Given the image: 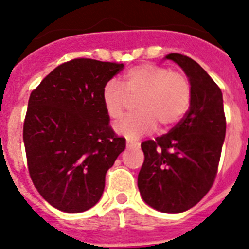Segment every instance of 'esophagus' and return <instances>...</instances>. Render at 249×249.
Returning <instances> with one entry per match:
<instances>
[{
	"instance_id": "esophagus-1",
	"label": "esophagus",
	"mask_w": 249,
	"mask_h": 249,
	"mask_svg": "<svg viewBox=\"0 0 249 249\" xmlns=\"http://www.w3.org/2000/svg\"><path fill=\"white\" fill-rule=\"evenodd\" d=\"M126 147L127 148H139L140 142H136V141H127Z\"/></svg>"
}]
</instances>
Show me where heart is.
Returning <instances> with one entry per match:
<instances>
[{
	"mask_svg": "<svg viewBox=\"0 0 249 249\" xmlns=\"http://www.w3.org/2000/svg\"><path fill=\"white\" fill-rule=\"evenodd\" d=\"M102 105L107 115L119 119L137 99V112L126 115L115 124V131L126 139L136 140L149 134L160 124L170 127L188 112L192 102V85L182 72L154 64H142L130 69L123 78V85L109 80L102 89Z\"/></svg>",
	"mask_w": 249,
	"mask_h": 249,
	"instance_id": "b5f03b06",
	"label": "heart"
}]
</instances>
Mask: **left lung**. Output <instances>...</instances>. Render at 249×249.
I'll return each mask as SVG.
<instances>
[{"label": "left lung", "instance_id": "left-lung-1", "mask_svg": "<svg viewBox=\"0 0 249 249\" xmlns=\"http://www.w3.org/2000/svg\"><path fill=\"white\" fill-rule=\"evenodd\" d=\"M192 85L188 112L170 132L142 142L144 154L137 185L145 203L160 212L180 213L196 205L214 183L225 139L223 95L207 72L185 55H166Z\"/></svg>", "mask_w": 249, "mask_h": 249}]
</instances>
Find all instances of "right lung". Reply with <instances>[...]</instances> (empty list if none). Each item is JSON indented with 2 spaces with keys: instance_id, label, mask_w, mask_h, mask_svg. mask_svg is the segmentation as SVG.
<instances>
[{
  "instance_id": "add662e5",
  "label": "right lung",
  "mask_w": 249,
  "mask_h": 249,
  "mask_svg": "<svg viewBox=\"0 0 249 249\" xmlns=\"http://www.w3.org/2000/svg\"><path fill=\"white\" fill-rule=\"evenodd\" d=\"M123 64L73 59L32 90L22 139L34 185L53 207L79 213L99 202L106 172L125 149L102 105V89Z\"/></svg>"
}]
</instances>
